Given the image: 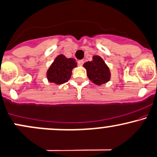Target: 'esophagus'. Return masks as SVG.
<instances>
[{
  "mask_svg": "<svg viewBox=\"0 0 157 157\" xmlns=\"http://www.w3.org/2000/svg\"><path fill=\"white\" fill-rule=\"evenodd\" d=\"M83 63H84L83 60H79L78 61V64L79 65H80V66H82V65H83Z\"/></svg>",
  "mask_w": 157,
  "mask_h": 157,
  "instance_id": "esophagus-1",
  "label": "esophagus"
}]
</instances>
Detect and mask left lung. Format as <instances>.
Instances as JSON below:
<instances>
[{"instance_id": "left-lung-1", "label": "left lung", "mask_w": 157, "mask_h": 157, "mask_svg": "<svg viewBox=\"0 0 157 157\" xmlns=\"http://www.w3.org/2000/svg\"><path fill=\"white\" fill-rule=\"evenodd\" d=\"M83 67L86 69L89 80L96 85H103L109 82L111 79L109 68L100 56H93L92 61L84 63Z\"/></svg>"}]
</instances>
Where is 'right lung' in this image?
Here are the masks:
<instances>
[{"mask_svg": "<svg viewBox=\"0 0 157 157\" xmlns=\"http://www.w3.org/2000/svg\"><path fill=\"white\" fill-rule=\"evenodd\" d=\"M77 66L76 59L67 58L63 54H59L55 58L46 73L48 82L56 85L65 83L70 80L73 68Z\"/></svg>", "mask_w": 157, "mask_h": 157, "instance_id": "right-lung-1", "label": "right lung"}]
</instances>
